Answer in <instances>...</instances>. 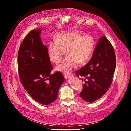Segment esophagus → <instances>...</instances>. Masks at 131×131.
Masks as SVG:
<instances>
[{"label": "esophagus", "instance_id": "obj_1", "mask_svg": "<svg viewBox=\"0 0 131 131\" xmlns=\"http://www.w3.org/2000/svg\"><path fill=\"white\" fill-rule=\"evenodd\" d=\"M73 77V75H64V78L66 79H69L70 78Z\"/></svg>", "mask_w": 131, "mask_h": 131}]
</instances>
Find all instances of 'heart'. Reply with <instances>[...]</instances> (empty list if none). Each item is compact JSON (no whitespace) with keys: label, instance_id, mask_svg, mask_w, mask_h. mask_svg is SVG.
<instances>
[{"label":"heart","instance_id":"b5f03b06","mask_svg":"<svg viewBox=\"0 0 131 131\" xmlns=\"http://www.w3.org/2000/svg\"><path fill=\"white\" fill-rule=\"evenodd\" d=\"M54 40L49 43L47 56L51 62L58 64L66 52L67 56L55 69L67 74L72 72L77 63L81 64L88 60L94 44L92 35H81L78 31L59 33L54 38Z\"/></svg>","mask_w":131,"mask_h":131}]
</instances>
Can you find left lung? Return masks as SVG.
Here are the masks:
<instances>
[{"mask_svg":"<svg viewBox=\"0 0 131 131\" xmlns=\"http://www.w3.org/2000/svg\"><path fill=\"white\" fill-rule=\"evenodd\" d=\"M116 67L113 47L105 36L99 39L92 57L85 66L76 72L77 77H85L80 97L92 103L101 98L109 90Z\"/></svg>","mask_w":131,"mask_h":131,"instance_id":"8db88e82","label":"left lung"}]
</instances>
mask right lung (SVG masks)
<instances>
[{
	"label": "right lung",
	"mask_w": 131,
	"mask_h": 131,
	"mask_svg": "<svg viewBox=\"0 0 131 131\" xmlns=\"http://www.w3.org/2000/svg\"><path fill=\"white\" fill-rule=\"evenodd\" d=\"M42 29H34L23 39L18 53V68L21 82L30 97L43 105L56 100L64 81L60 72L51 74L53 68L43 44Z\"/></svg>",
	"instance_id": "1"
}]
</instances>
